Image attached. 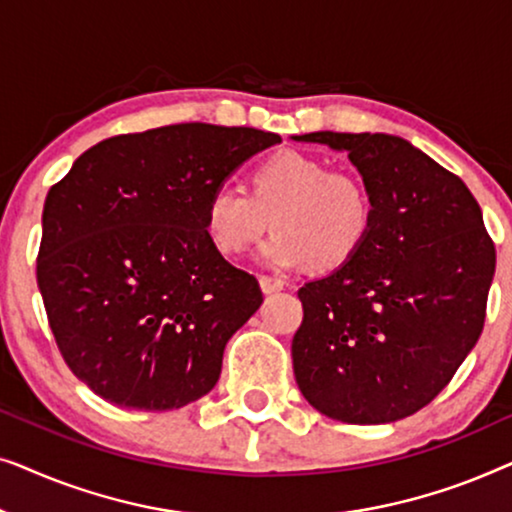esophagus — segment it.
<instances>
[{
  "label": "esophagus",
  "instance_id": "1",
  "mask_svg": "<svg viewBox=\"0 0 512 512\" xmlns=\"http://www.w3.org/2000/svg\"><path fill=\"white\" fill-rule=\"evenodd\" d=\"M258 282H261V289H263V293H277V291H282L284 289V282L282 279H277V277H268V275H261L258 277Z\"/></svg>",
  "mask_w": 512,
  "mask_h": 512
}]
</instances>
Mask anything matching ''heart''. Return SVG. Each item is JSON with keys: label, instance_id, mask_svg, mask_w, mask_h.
I'll list each match as a JSON object with an SVG mask.
<instances>
[{"label": "heart", "instance_id": "heart-1", "mask_svg": "<svg viewBox=\"0 0 512 512\" xmlns=\"http://www.w3.org/2000/svg\"><path fill=\"white\" fill-rule=\"evenodd\" d=\"M373 214V198L356 174L331 172L307 153L279 151L254 167L251 193L230 181L209 193L205 228L223 254H242L272 223L277 233L258 249L265 265L335 270L363 249Z\"/></svg>", "mask_w": 512, "mask_h": 512}]
</instances>
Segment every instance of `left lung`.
Wrapping results in <instances>:
<instances>
[{
	"label": "left lung",
	"mask_w": 512,
	"mask_h": 512,
	"mask_svg": "<svg viewBox=\"0 0 512 512\" xmlns=\"http://www.w3.org/2000/svg\"><path fill=\"white\" fill-rule=\"evenodd\" d=\"M345 151L373 198L363 249L298 291L291 356L300 394L347 424L415 415L447 387L485 326L496 251L457 174L384 132H310Z\"/></svg>",
	"instance_id": "obj_1"
}]
</instances>
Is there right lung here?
<instances>
[{"mask_svg": "<svg viewBox=\"0 0 512 512\" xmlns=\"http://www.w3.org/2000/svg\"><path fill=\"white\" fill-rule=\"evenodd\" d=\"M279 142L165 125L95 144L48 191L39 291L67 366L104 401L163 412L219 382L223 349L263 293L207 235V198Z\"/></svg>", "mask_w": 512, "mask_h": 512, "instance_id": "1", "label": "right lung"}]
</instances>
